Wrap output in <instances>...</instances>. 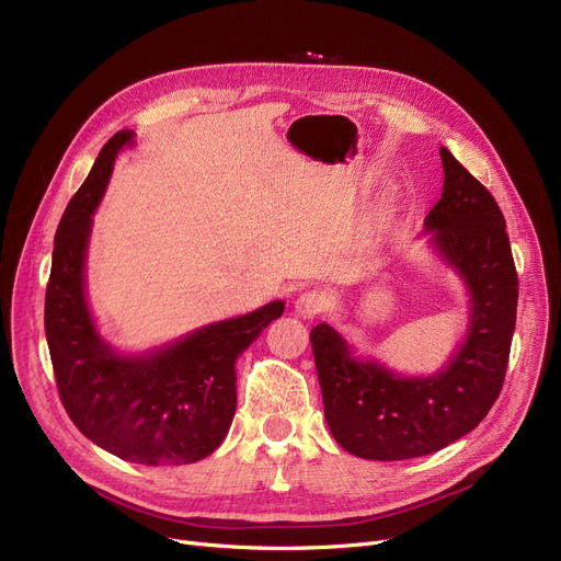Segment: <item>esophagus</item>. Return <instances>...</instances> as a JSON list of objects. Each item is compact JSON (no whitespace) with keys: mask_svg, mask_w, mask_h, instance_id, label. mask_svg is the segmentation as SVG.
Listing matches in <instances>:
<instances>
[{"mask_svg":"<svg viewBox=\"0 0 561 561\" xmlns=\"http://www.w3.org/2000/svg\"><path fill=\"white\" fill-rule=\"evenodd\" d=\"M327 308H329V301L322 293H318V289H308V293H301L295 301L297 316L304 320H312V318L322 316Z\"/></svg>","mask_w":561,"mask_h":561,"instance_id":"1","label":"esophagus"}]
</instances>
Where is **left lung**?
Returning a JSON list of instances; mask_svg holds the SVG:
<instances>
[{"label":"left lung","instance_id":"obj_1","mask_svg":"<svg viewBox=\"0 0 561 561\" xmlns=\"http://www.w3.org/2000/svg\"><path fill=\"white\" fill-rule=\"evenodd\" d=\"M444 191L425 216L431 243L469 293V327L456 356L431 377H400L362 362L329 324L310 331L324 416L345 451L408 460L454 444L485 419L504 385L518 306L506 222L490 191L439 147Z\"/></svg>","mask_w":561,"mask_h":561}]
</instances>
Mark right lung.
<instances>
[{
	"mask_svg": "<svg viewBox=\"0 0 561 561\" xmlns=\"http://www.w3.org/2000/svg\"><path fill=\"white\" fill-rule=\"evenodd\" d=\"M126 145H133V130L105 142L59 220L46 289V339L61 405L87 439L128 462L188 465L226 439L237 410V358L283 316L285 304L272 301L207 324L145 354L112 350L87 306L84 260L92 214Z\"/></svg>",
	"mask_w": 561,
	"mask_h": 561,
	"instance_id": "obj_1",
	"label": "right lung"
}]
</instances>
